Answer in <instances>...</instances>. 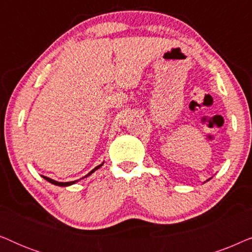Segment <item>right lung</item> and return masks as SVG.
I'll list each match as a JSON object with an SVG mask.
<instances>
[{"instance_id":"1","label":"right lung","mask_w":252,"mask_h":252,"mask_svg":"<svg viewBox=\"0 0 252 252\" xmlns=\"http://www.w3.org/2000/svg\"><path fill=\"white\" fill-rule=\"evenodd\" d=\"M102 165H103V163L101 164V165H98V166H96L95 168H94V170H92L91 172H89V173L87 174V175H85V178L86 177H88V175H91L92 173H93V172H95L96 170H97V168H99V167H101L102 166ZM44 179H46V180L47 181H49L50 182V184H53V185H56V186H61V187H66V186H70V185H73V184H75V182H77V181H71V182H58V181H55V180H53V179H50V178H47V177H43Z\"/></svg>"}]
</instances>
